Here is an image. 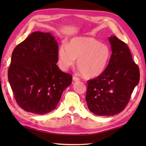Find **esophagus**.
Returning a JSON list of instances; mask_svg holds the SVG:
<instances>
[{"label":"esophagus","mask_w":146,"mask_h":146,"mask_svg":"<svg viewBox=\"0 0 146 146\" xmlns=\"http://www.w3.org/2000/svg\"><path fill=\"white\" fill-rule=\"evenodd\" d=\"M73 80L74 82H78V81H79L80 79L78 78V77L74 76L73 77Z\"/></svg>","instance_id":"1"}]
</instances>
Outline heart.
I'll return each mask as SVG.
<instances>
[{
	"mask_svg": "<svg viewBox=\"0 0 146 146\" xmlns=\"http://www.w3.org/2000/svg\"><path fill=\"white\" fill-rule=\"evenodd\" d=\"M58 64L67 71L75 64L86 78L98 76L104 72L110 60L111 51L108 46L89 37L71 39L67 45L62 44L58 50Z\"/></svg>",
	"mask_w": 146,
	"mask_h": 146,
	"instance_id": "heart-1",
	"label": "heart"
}]
</instances>
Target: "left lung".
<instances>
[{
    "label": "left lung",
    "mask_w": 146,
    "mask_h": 146,
    "mask_svg": "<svg viewBox=\"0 0 146 146\" xmlns=\"http://www.w3.org/2000/svg\"><path fill=\"white\" fill-rule=\"evenodd\" d=\"M108 40L112 51L109 63L100 75L87 83L86 104L90 111L98 116L121 112L140 80L139 67L127 45L115 36Z\"/></svg>",
    "instance_id": "1"
}]
</instances>
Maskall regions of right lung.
Segmentation results:
<instances>
[{
	"instance_id": "1",
	"label": "right lung",
	"mask_w": 146,
	"mask_h": 146,
	"mask_svg": "<svg viewBox=\"0 0 146 146\" xmlns=\"http://www.w3.org/2000/svg\"><path fill=\"white\" fill-rule=\"evenodd\" d=\"M58 43L49 33L34 32L12 54L8 79L17 104L44 115L55 109L72 76L59 69Z\"/></svg>"
}]
</instances>
